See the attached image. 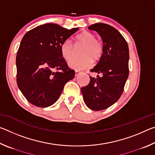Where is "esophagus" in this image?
Listing matches in <instances>:
<instances>
[{
    "label": "esophagus",
    "instance_id": "esophagus-1",
    "mask_svg": "<svg viewBox=\"0 0 155 155\" xmlns=\"http://www.w3.org/2000/svg\"><path fill=\"white\" fill-rule=\"evenodd\" d=\"M81 72L79 71H78V70H76V71H75V77H77V76H78V74H79Z\"/></svg>",
    "mask_w": 155,
    "mask_h": 155
}]
</instances>
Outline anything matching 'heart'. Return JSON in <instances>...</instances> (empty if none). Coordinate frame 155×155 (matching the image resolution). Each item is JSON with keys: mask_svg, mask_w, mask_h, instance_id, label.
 <instances>
[{"mask_svg": "<svg viewBox=\"0 0 155 155\" xmlns=\"http://www.w3.org/2000/svg\"><path fill=\"white\" fill-rule=\"evenodd\" d=\"M74 45L77 46L83 45L80 55L82 58L73 59L68 63L70 68L76 70H84L90 68L93 65V60L98 61L101 58L103 52V43L96 35L90 31H83L76 35L74 38ZM61 56L70 61L74 56V46L69 40L65 41L60 46Z\"/></svg>", "mask_w": 155, "mask_h": 155, "instance_id": "heart-1", "label": "heart"}]
</instances>
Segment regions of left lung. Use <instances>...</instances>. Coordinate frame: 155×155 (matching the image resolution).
<instances>
[{
    "mask_svg": "<svg viewBox=\"0 0 155 155\" xmlns=\"http://www.w3.org/2000/svg\"><path fill=\"white\" fill-rule=\"evenodd\" d=\"M103 43V53L91 72L101 74L90 77V83L81 88L85 104L94 111L108 108L118 101L124 90L129 70V51L127 41L114 27L104 23L90 26Z\"/></svg>",
    "mask_w": 155,
    "mask_h": 155,
    "instance_id": "8db88e82",
    "label": "left lung"
}]
</instances>
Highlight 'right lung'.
<instances>
[{"mask_svg":"<svg viewBox=\"0 0 155 155\" xmlns=\"http://www.w3.org/2000/svg\"><path fill=\"white\" fill-rule=\"evenodd\" d=\"M78 30L48 23L25 34L16 56L17 84L33 105L48 107L58 100L68 81L74 77L60 51L61 44Z\"/></svg>","mask_w":155,"mask_h":155,"instance_id":"1","label":"right lung"}]
</instances>
